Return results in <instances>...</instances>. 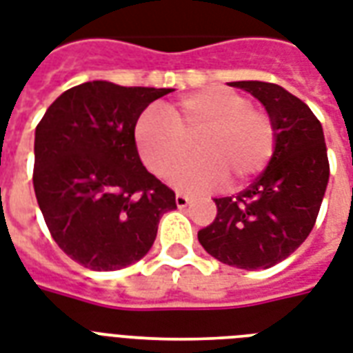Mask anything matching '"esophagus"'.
Wrapping results in <instances>:
<instances>
[{"mask_svg": "<svg viewBox=\"0 0 353 353\" xmlns=\"http://www.w3.org/2000/svg\"><path fill=\"white\" fill-rule=\"evenodd\" d=\"M188 203H190V196H187V194H176V205L179 207V209H183V207H187Z\"/></svg>", "mask_w": 353, "mask_h": 353, "instance_id": "esophagus-1", "label": "esophagus"}]
</instances>
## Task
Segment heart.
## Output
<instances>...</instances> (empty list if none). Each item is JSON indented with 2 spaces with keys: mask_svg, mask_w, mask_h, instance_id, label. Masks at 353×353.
I'll return each instance as SVG.
<instances>
[{
  "mask_svg": "<svg viewBox=\"0 0 353 353\" xmlns=\"http://www.w3.org/2000/svg\"><path fill=\"white\" fill-rule=\"evenodd\" d=\"M198 157L172 172L170 183L183 192H207L231 177L244 185L266 170L278 134L272 117L255 109L244 94L209 87L188 94L165 111L148 109L134 125V142L144 165L165 177L188 153L194 141Z\"/></svg>",
  "mask_w": 353,
  "mask_h": 353,
  "instance_id": "heart-1",
  "label": "heart"
}]
</instances>
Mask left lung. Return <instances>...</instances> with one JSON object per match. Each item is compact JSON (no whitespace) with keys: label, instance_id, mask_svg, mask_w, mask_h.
Listing matches in <instances>:
<instances>
[{"label":"left lung","instance_id":"left-lung-1","mask_svg":"<svg viewBox=\"0 0 353 353\" xmlns=\"http://www.w3.org/2000/svg\"><path fill=\"white\" fill-rule=\"evenodd\" d=\"M265 105L278 144L266 170L236 196L214 198L216 216L198 231L214 259L244 270L270 268L309 236L330 179L324 131L302 99L265 81H235Z\"/></svg>","mask_w":353,"mask_h":353}]
</instances>
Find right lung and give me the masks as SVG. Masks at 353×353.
I'll return each mask as SVG.
<instances>
[{
  "label": "right lung",
  "mask_w": 353,
  "mask_h": 353,
  "mask_svg": "<svg viewBox=\"0 0 353 353\" xmlns=\"http://www.w3.org/2000/svg\"><path fill=\"white\" fill-rule=\"evenodd\" d=\"M172 88L88 81L48 107L34 131L33 185L53 241L98 272L141 261L176 194L144 168L137 120Z\"/></svg>",
  "instance_id": "1"
}]
</instances>
